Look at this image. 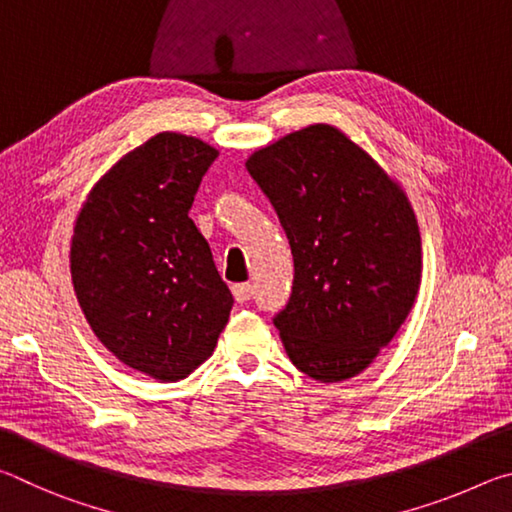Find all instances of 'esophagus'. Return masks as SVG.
<instances>
[{"instance_id":"esophagus-1","label":"esophagus","mask_w":512,"mask_h":512,"mask_svg":"<svg viewBox=\"0 0 512 512\" xmlns=\"http://www.w3.org/2000/svg\"><path fill=\"white\" fill-rule=\"evenodd\" d=\"M232 296L244 305V302H248L250 296H253V289H250V284H235V287H232Z\"/></svg>"}]
</instances>
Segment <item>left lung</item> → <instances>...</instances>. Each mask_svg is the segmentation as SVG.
Segmentation results:
<instances>
[{"mask_svg": "<svg viewBox=\"0 0 512 512\" xmlns=\"http://www.w3.org/2000/svg\"><path fill=\"white\" fill-rule=\"evenodd\" d=\"M246 169L291 244L280 314L289 359L334 384L366 370L418 296L422 244L404 189L339 128L314 124L255 151Z\"/></svg>", "mask_w": 512, "mask_h": 512, "instance_id": "8db88e82", "label": "left lung"}]
</instances>
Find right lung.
Listing matches in <instances>:
<instances>
[{"label": "right lung", "mask_w": 512, "mask_h": 512, "mask_svg": "<svg viewBox=\"0 0 512 512\" xmlns=\"http://www.w3.org/2000/svg\"><path fill=\"white\" fill-rule=\"evenodd\" d=\"M216 155L196 137L158 133L92 187L76 216L69 268L92 332L160 381L212 357L235 302L189 219Z\"/></svg>", "instance_id": "add662e5"}]
</instances>
